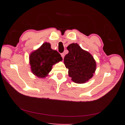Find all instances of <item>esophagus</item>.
Listing matches in <instances>:
<instances>
[{"instance_id": "34e87169", "label": "esophagus", "mask_w": 125, "mask_h": 125, "mask_svg": "<svg viewBox=\"0 0 125 125\" xmlns=\"http://www.w3.org/2000/svg\"><path fill=\"white\" fill-rule=\"evenodd\" d=\"M61 56H62V57L63 58H64V53H61Z\"/></svg>"}]
</instances>
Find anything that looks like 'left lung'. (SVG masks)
Here are the masks:
<instances>
[{"instance_id":"1","label":"left lung","mask_w":125,"mask_h":125,"mask_svg":"<svg viewBox=\"0 0 125 125\" xmlns=\"http://www.w3.org/2000/svg\"><path fill=\"white\" fill-rule=\"evenodd\" d=\"M67 48L69 52L64 57V63L68 69L69 76L76 83H85L95 71L96 62L94 58L77 43H72Z\"/></svg>"}]
</instances>
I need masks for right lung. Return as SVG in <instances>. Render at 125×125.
<instances>
[{
  "instance_id": "1",
  "label": "right lung",
  "mask_w": 125,
  "mask_h": 125,
  "mask_svg": "<svg viewBox=\"0 0 125 125\" xmlns=\"http://www.w3.org/2000/svg\"><path fill=\"white\" fill-rule=\"evenodd\" d=\"M62 60L61 54L45 42L30 56V64L33 74L39 78H45L52 70V65Z\"/></svg>"
}]
</instances>
